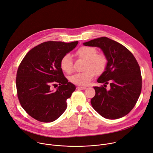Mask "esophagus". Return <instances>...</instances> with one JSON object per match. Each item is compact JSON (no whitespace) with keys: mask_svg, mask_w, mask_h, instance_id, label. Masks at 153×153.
Wrapping results in <instances>:
<instances>
[{"mask_svg":"<svg viewBox=\"0 0 153 153\" xmlns=\"http://www.w3.org/2000/svg\"><path fill=\"white\" fill-rule=\"evenodd\" d=\"M76 88H77V89H80V90H84V89H86V88H85V87H81V86H78Z\"/></svg>","mask_w":153,"mask_h":153,"instance_id":"34e87169","label":"esophagus"}]
</instances>
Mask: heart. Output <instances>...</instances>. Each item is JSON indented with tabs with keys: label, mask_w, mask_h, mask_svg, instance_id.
I'll use <instances>...</instances> for the list:
<instances>
[{
	"label": "heart",
	"mask_w": 153,
	"mask_h": 153,
	"mask_svg": "<svg viewBox=\"0 0 153 153\" xmlns=\"http://www.w3.org/2000/svg\"><path fill=\"white\" fill-rule=\"evenodd\" d=\"M77 57L86 60L84 71L76 73L69 78L70 81L78 86H87L97 75L102 74L107 65V58L102 53H97V50L94 47L82 46L75 53ZM61 69L66 74H71L73 71V61L70 55L64 56L60 61Z\"/></svg>",
	"instance_id": "obj_1"
}]
</instances>
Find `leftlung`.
<instances>
[{
	"label": "left lung",
	"instance_id": "obj_1",
	"mask_svg": "<svg viewBox=\"0 0 153 153\" xmlns=\"http://www.w3.org/2000/svg\"><path fill=\"white\" fill-rule=\"evenodd\" d=\"M100 48L107 58L105 71L97 79L105 87H94L95 95L91 100L93 108L104 118L117 119L127 115L136 104L142 90L139 65L130 51L106 37L83 43Z\"/></svg>",
	"mask_w": 153,
	"mask_h": 153
}]
</instances>
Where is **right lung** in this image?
I'll list each match as a JSON object with an SVG mask.
<instances>
[{"instance_id": "1", "label": "right lung", "mask_w": 153, "mask_h": 153, "mask_svg": "<svg viewBox=\"0 0 153 153\" xmlns=\"http://www.w3.org/2000/svg\"><path fill=\"white\" fill-rule=\"evenodd\" d=\"M78 43L43 42L30 50L21 62L16 81L18 97L23 109L35 119L52 122L65 111L66 100L76 87L64 76L60 61ZM57 83L60 86L52 90Z\"/></svg>"}]
</instances>
